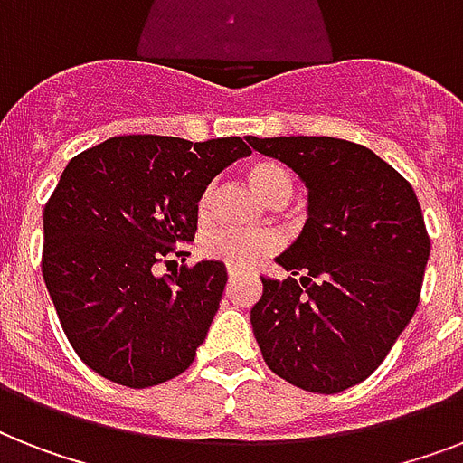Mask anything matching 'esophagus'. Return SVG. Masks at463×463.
Returning <instances> with one entry per match:
<instances>
[{
	"label": "esophagus",
	"instance_id": "obj_1",
	"mask_svg": "<svg viewBox=\"0 0 463 463\" xmlns=\"http://www.w3.org/2000/svg\"><path fill=\"white\" fill-rule=\"evenodd\" d=\"M228 276H231V281H235V279H242V271L240 269H228Z\"/></svg>",
	"mask_w": 463,
	"mask_h": 463
}]
</instances>
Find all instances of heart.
I'll return each instance as SVG.
<instances>
[{
  "label": "heart",
  "mask_w": 463,
  "mask_h": 463,
  "mask_svg": "<svg viewBox=\"0 0 463 463\" xmlns=\"http://www.w3.org/2000/svg\"><path fill=\"white\" fill-rule=\"evenodd\" d=\"M245 177L254 194L269 206H281L293 192V180L290 173L276 160H254L247 165ZM211 196L213 187H206L199 196V216L206 218L211 209ZM279 240L269 232H238V231H216L206 235L202 242V250L206 257L218 261H225L232 269H247L267 260L269 254L276 252Z\"/></svg>",
  "instance_id": "obj_1"
}]
</instances>
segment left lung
Segmentation results:
<instances>
[{
	"mask_svg": "<svg viewBox=\"0 0 463 463\" xmlns=\"http://www.w3.org/2000/svg\"><path fill=\"white\" fill-rule=\"evenodd\" d=\"M307 187V221L261 276L254 338L271 373L338 394L367 380L420 300L430 238L409 182L370 148L331 137H247Z\"/></svg>",
	"mask_w": 463,
	"mask_h": 463,
	"instance_id": "1",
	"label": "left lung"
}]
</instances>
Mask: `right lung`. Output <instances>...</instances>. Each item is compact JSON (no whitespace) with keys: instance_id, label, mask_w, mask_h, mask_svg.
<instances>
[{"instance_id":"1","label":"right lung","mask_w":463,"mask_h":463,"mask_svg":"<svg viewBox=\"0 0 463 463\" xmlns=\"http://www.w3.org/2000/svg\"><path fill=\"white\" fill-rule=\"evenodd\" d=\"M240 137H115L69 160L43 213V279L76 355L100 377L144 389L192 365L223 298L225 264L154 267L192 242L199 196Z\"/></svg>"}]
</instances>
